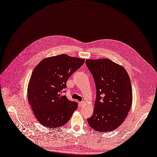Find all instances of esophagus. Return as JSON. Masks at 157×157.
Wrapping results in <instances>:
<instances>
[{
    "label": "esophagus",
    "mask_w": 157,
    "mask_h": 157,
    "mask_svg": "<svg viewBox=\"0 0 157 157\" xmlns=\"http://www.w3.org/2000/svg\"><path fill=\"white\" fill-rule=\"evenodd\" d=\"M85 104V102H80L79 103H78V105H79V106L80 107H82L83 105Z\"/></svg>",
    "instance_id": "1"
}]
</instances>
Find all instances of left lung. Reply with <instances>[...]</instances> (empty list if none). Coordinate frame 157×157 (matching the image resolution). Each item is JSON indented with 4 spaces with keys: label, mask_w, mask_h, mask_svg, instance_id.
<instances>
[{
    "label": "left lung",
    "mask_w": 157,
    "mask_h": 157,
    "mask_svg": "<svg viewBox=\"0 0 157 157\" xmlns=\"http://www.w3.org/2000/svg\"><path fill=\"white\" fill-rule=\"evenodd\" d=\"M96 88V99L89 125L100 132H111L125 121L131 109L132 88L125 68L108 58L88 59Z\"/></svg>",
    "instance_id": "obj_1"
}]
</instances>
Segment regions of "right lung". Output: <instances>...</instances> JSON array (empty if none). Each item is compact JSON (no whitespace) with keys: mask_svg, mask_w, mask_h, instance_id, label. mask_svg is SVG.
<instances>
[{"mask_svg":"<svg viewBox=\"0 0 157 157\" xmlns=\"http://www.w3.org/2000/svg\"><path fill=\"white\" fill-rule=\"evenodd\" d=\"M85 59L66 54L42 59L34 68L27 87L28 101L38 121L43 126L55 128L66 124L78 104L61 95L69 77Z\"/></svg>","mask_w":157,"mask_h":157,"instance_id":"right-lung-1","label":"right lung"}]
</instances>
